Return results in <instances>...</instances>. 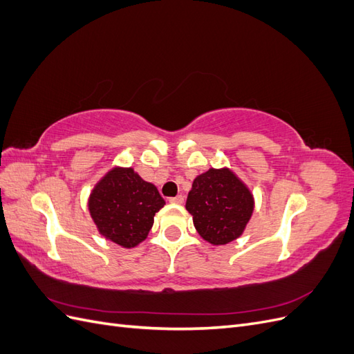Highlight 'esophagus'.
Instances as JSON below:
<instances>
[{
  "label": "esophagus",
  "mask_w": 354,
  "mask_h": 354,
  "mask_svg": "<svg viewBox=\"0 0 354 354\" xmlns=\"http://www.w3.org/2000/svg\"><path fill=\"white\" fill-rule=\"evenodd\" d=\"M168 201H169L171 203H183V202H185V196L177 195V196H174V198H169Z\"/></svg>",
  "instance_id": "34e87169"
}]
</instances>
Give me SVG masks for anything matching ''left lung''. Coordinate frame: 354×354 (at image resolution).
Returning a JSON list of instances; mask_svg holds the SVG:
<instances>
[{"instance_id": "1", "label": "left lung", "mask_w": 354, "mask_h": 354, "mask_svg": "<svg viewBox=\"0 0 354 354\" xmlns=\"http://www.w3.org/2000/svg\"><path fill=\"white\" fill-rule=\"evenodd\" d=\"M186 209L202 239L226 245L243 233L254 211V196L232 169L209 168L194 180Z\"/></svg>"}]
</instances>
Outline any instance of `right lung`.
<instances>
[{
    "label": "right lung",
    "instance_id": "right-lung-1",
    "mask_svg": "<svg viewBox=\"0 0 354 354\" xmlns=\"http://www.w3.org/2000/svg\"><path fill=\"white\" fill-rule=\"evenodd\" d=\"M165 205L155 185L133 168L115 167L94 186L88 198L90 216L108 241L134 248L153 226L155 214Z\"/></svg>",
    "mask_w": 354,
    "mask_h": 354
}]
</instances>
